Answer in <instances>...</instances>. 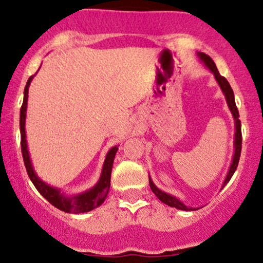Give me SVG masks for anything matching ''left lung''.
I'll list each match as a JSON object with an SVG mask.
<instances>
[{
    "instance_id": "8db88e82",
    "label": "left lung",
    "mask_w": 263,
    "mask_h": 263,
    "mask_svg": "<svg viewBox=\"0 0 263 263\" xmlns=\"http://www.w3.org/2000/svg\"><path fill=\"white\" fill-rule=\"evenodd\" d=\"M196 55H197L198 60H200V61L205 66V67H207V69H210L211 73H213L214 80H216L218 85H219L223 96L226 97L228 107H229L230 112H232L233 119H234V126H235V134H234V154L232 158V163H230L229 170H228L226 179H224V181H223V185H222V189H223L224 186L229 182V180L232 179L233 174L235 173L236 167H238V164H239L240 153H241V141H242L241 140V123H240L239 111H238V109H236V105H235L234 91L232 89V87H230L229 82H228L226 78L223 77V76H220V73L218 72V69H217L216 63H214V61L210 58V56L205 55V53H203V52H197ZM149 186H151L152 191H153V194L156 195L157 197L163 202V203L170 205V207H175V208H178V210H181V211H196V210H198V208H201V207H189V205H186L181 200H180V198L176 197V196H173V195L167 194V192H165V191H162L159 187H157L156 183H154L153 180H152L151 175H149Z\"/></svg>"
}]
</instances>
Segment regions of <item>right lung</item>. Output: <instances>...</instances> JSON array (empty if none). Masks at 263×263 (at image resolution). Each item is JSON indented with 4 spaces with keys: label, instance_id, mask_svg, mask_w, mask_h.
<instances>
[{
    "label": "right lung",
    "instance_id": "obj_1",
    "mask_svg": "<svg viewBox=\"0 0 263 263\" xmlns=\"http://www.w3.org/2000/svg\"><path fill=\"white\" fill-rule=\"evenodd\" d=\"M34 76L29 77L27 82V85L24 88V99L21 107V145H22V154H23V160L25 164L28 175L34 183L37 191L43 197H45L47 201L60 211L66 212V213H84L91 210H96L104 203L105 198L107 197L110 190V178H111V170L114 159H115L116 152L119 149V145H114L106 153L105 160H104L101 173L96 185L89 190H85L84 192L76 195H67L62 191L61 189L55 187L45 181H43L37 174L34 170L33 163H31L29 149H28L27 134H25V119H27V106H28V93H29V85L33 81Z\"/></svg>",
    "mask_w": 263,
    "mask_h": 263
}]
</instances>
